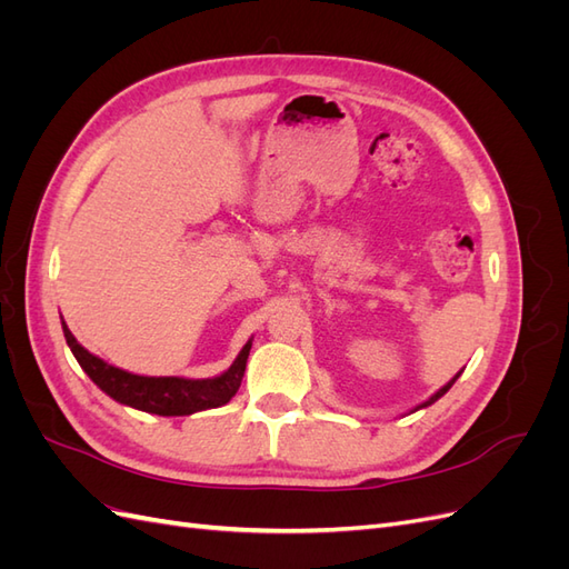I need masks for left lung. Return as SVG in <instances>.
<instances>
[{
  "label": "left lung",
  "mask_w": 569,
  "mask_h": 569,
  "mask_svg": "<svg viewBox=\"0 0 569 569\" xmlns=\"http://www.w3.org/2000/svg\"><path fill=\"white\" fill-rule=\"evenodd\" d=\"M460 372H462V370H460ZM460 372H458V375H456V377H453V380H451V382H449V385H443V387H441V389H439V391H437V393H435V396H432V399H429V401H425V403H422V406H418V408H416V410H420V408H427V406H432V403H435V401H439V399H441V396H443V393H446V391H449V389H451V387H453V382H456V380H458V377H460Z\"/></svg>",
  "instance_id": "1"
}]
</instances>
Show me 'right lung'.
Returning <instances> with one entry per match:
<instances>
[{"label": "right lung", "instance_id": "1", "mask_svg": "<svg viewBox=\"0 0 569 569\" xmlns=\"http://www.w3.org/2000/svg\"><path fill=\"white\" fill-rule=\"evenodd\" d=\"M66 343L71 347L80 368L90 375V380L109 393L113 401L153 412V416H192L197 410H209L226 406L237 393L242 377L247 370V358L251 351V341L244 343L239 351L234 363L218 377L211 380H184V377H144L132 375L128 370H120L109 366L107 360L97 358L84 347H80L78 339L68 330L61 320Z\"/></svg>", "mask_w": 569, "mask_h": 569}]
</instances>
